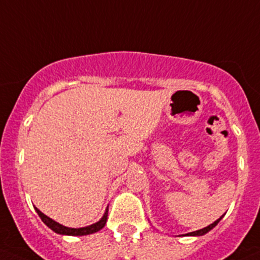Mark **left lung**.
<instances>
[{"mask_svg": "<svg viewBox=\"0 0 260 260\" xmlns=\"http://www.w3.org/2000/svg\"><path fill=\"white\" fill-rule=\"evenodd\" d=\"M222 216H224V215H222ZM221 216V217H222ZM221 217H220V219H217L216 221H214L212 222V224H210L209 225V226H206V228H204V229H200V230H196V232H191V233H187V234L186 235H190V237H200V235H204V234H206V233H209L210 232V230L212 229V228H215L217 225V222L220 221V220H221Z\"/></svg>", "mask_w": 260, "mask_h": 260, "instance_id": "1", "label": "left lung"}]
</instances>
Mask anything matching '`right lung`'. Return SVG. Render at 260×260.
Here are the masks:
<instances>
[{"instance_id":"obj_1","label":"right lung","mask_w":260,"mask_h":260,"mask_svg":"<svg viewBox=\"0 0 260 260\" xmlns=\"http://www.w3.org/2000/svg\"><path fill=\"white\" fill-rule=\"evenodd\" d=\"M35 210L39 214V216L41 217V220H43V221L45 222L46 225H48V226L52 230V232L57 233V234H61V235H74V237H77V235L93 234V233L99 232L101 229H103L104 225H106V222H107V219H108V210H106V212H104V215H103V217H102V219L99 220L98 222L89 225V226L78 228V229H75V228L64 226V225H61V224H59V222L54 221V220L50 219L49 216H46L45 214H43V212L39 210L38 208H35Z\"/></svg>"}]
</instances>
